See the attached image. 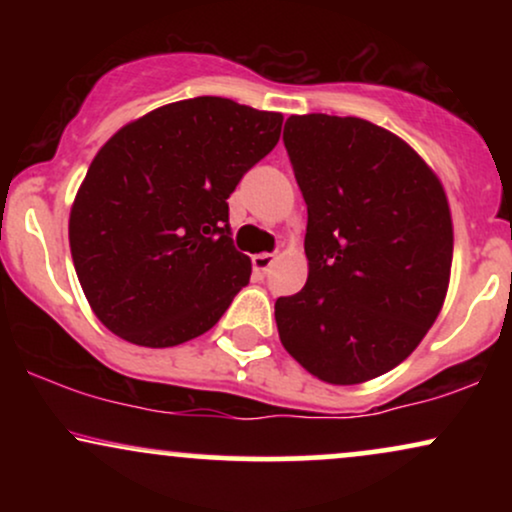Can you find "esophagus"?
Segmentation results:
<instances>
[{"instance_id": "1", "label": "esophagus", "mask_w": 512, "mask_h": 512, "mask_svg": "<svg viewBox=\"0 0 512 512\" xmlns=\"http://www.w3.org/2000/svg\"><path fill=\"white\" fill-rule=\"evenodd\" d=\"M272 264H274L272 252H262V255L252 257V269H255L257 279H264V276L269 274V269H272Z\"/></svg>"}]
</instances>
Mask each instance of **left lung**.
<instances>
[{"label":"left lung","mask_w":512,"mask_h":512,"mask_svg":"<svg viewBox=\"0 0 512 512\" xmlns=\"http://www.w3.org/2000/svg\"><path fill=\"white\" fill-rule=\"evenodd\" d=\"M284 144L308 204V281L276 298L279 339L315 378L366 383L399 366L443 308L448 197L404 139L361 117L291 115Z\"/></svg>","instance_id":"obj_1"}]
</instances>
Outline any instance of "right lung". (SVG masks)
Returning <instances> with one entry per match:
<instances>
[{
    "mask_svg": "<svg viewBox=\"0 0 512 512\" xmlns=\"http://www.w3.org/2000/svg\"><path fill=\"white\" fill-rule=\"evenodd\" d=\"M284 115L231 98L161 105L117 129L88 166L69 248L98 320L137 346L209 332L250 281L228 202L279 142Z\"/></svg>",
    "mask_w": 512,
    "mask_h": 512,
    "instance_id": "right-lung-1",
    "label": "right lung"
}]
</instances>
